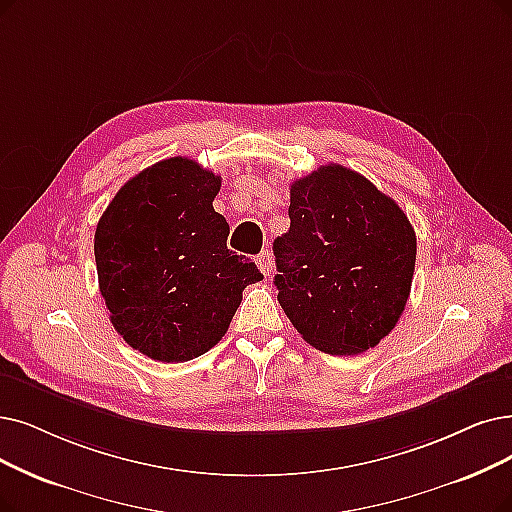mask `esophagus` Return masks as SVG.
Masks as SVG:
<instances>
[{"label":"esophagus","instance_id":"1","mask_svg":"<svg viewBox=\"0 0 512 512\" xmlns=\"http://www.w3.org/2000/svg\"><path fill=\"white\" fill-rule=\"evenodd\" d=\"M256 262H258L260 273H262L264 277H271V273H273V254H271V250H262V252L258 254Z\"/></svg>","mask_w":512,"mask_h":512}]
</instances>
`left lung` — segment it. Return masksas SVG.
I'll use <instances>...</instances> for the list:
<instances>
[{
	"label": "left lung",
	"mask_w": 512,
	"mask_h": 512,
	"mask_svg": "<svg viewBox=\"0 0 512 512\" xmlns=\"http://www.w3.org/2000/svg\"><path fill=\"white\" fill-rule=\"evenodd\" d=\"M288 212L290 231L273 243L281 309L323 353L374 349L410 298V220L365 176L336 163L292 182Z\"/></svg>",
	"instance_id": "8db88e82"
}]
</instances>
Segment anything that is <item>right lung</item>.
Instances as JSON below:
<instances>
[{
	"mask_svg": "<svg viewBox=\"0 0 512 512\" xmlns=\"http://www.w3.org/2000/svg\"><path fill=\"white\" fill-rule=\"evenodd\" d=\"M220 176L187 157L142 170L117 191L94 233L98 288L117 334L155 361L182 363L227 334L256 264L227 248L212 206Z\"/></svg>",
	"mask_w": 512,
	"mask_h": 512,
	"instance_id": "add662e5",
	"label": "right lung"
}]
</instances>
